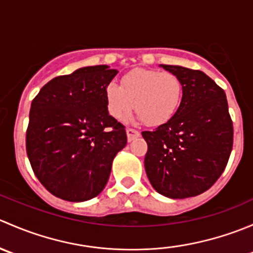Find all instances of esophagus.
Segmentation results:
<instances>
[{
    "label": "esophagus",
    "mask_w": 253,
    "mask_h": 253,
    "mask_svg": "<svg viewBox=\"0 0 253 253\" xmlns=\"http://www.w3.org/2000/svg\"><path fill=\"white\" fill-rule=\"evenodd\" d=\"M126 133H127V141H128V142H132L133 139L138 138V137L141 136V132L136 131V129H132V128L127 129Z\"/></svg>",
    "instance_id": "1"
}]
</instances>
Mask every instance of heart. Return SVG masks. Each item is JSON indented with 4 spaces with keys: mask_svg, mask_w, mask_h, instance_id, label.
Wrapping results in <instances>:
<instances>
[{
    "mask_svg": "<svg viewBox=\"0 0 253 253\" xmlns=\"http://www.w3.org/2000/svg\"><path fill=\"white\" fill-rule=\"evenodd\" d=\"M109 115L122 120L136 106L138 119L150 126L169 122L183 98V85L174 73L137 68L125 75L121 85L109 82L104 90Z\"/></svg>",
    "mask_w": 253,
    "mask_h": 253,
    "instance_id": "b5f03b06",
    "label": "heart"
}]
</instances>
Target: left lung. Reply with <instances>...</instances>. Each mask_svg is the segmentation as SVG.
<instances>
[{
  "instance_id": "1",
  "label": "left lung",
  "mask_w": 253,
  "mask_h": 253,
  "mask_svg": "<svg viewBox=\"0 0 253 253\" xmlns=\"http://www.w3.org/2000/svg\"><path fill=\"white\" fill-rule=\"evenodd\" d=\"M159 66L181 79L183 98L169 122L142 132L148 144L144 168L158 193L182 200L203 193L223 174L233 148V122L225 93L206 73Z\"/></svg>"
}]
</instances>
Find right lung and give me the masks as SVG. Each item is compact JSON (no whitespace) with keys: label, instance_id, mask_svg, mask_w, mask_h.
<instances>
[{"label":"right lung","instance_id":"1","mask_svg":"<svg viewBox=\"0 0 253 253\" xmlns=\"http://www.w3.org/2000/svg\"><path fill=\"white\" fill-rule=\"evenodd\" d=\"M117 73L108 65L78 68L51 79L32 101L28 158L42 186L61 200L96 197L126 147L125 127L109 115L104 95Z\"/></svg>","mask_w":253,"mask_h":253}]
</instances>
